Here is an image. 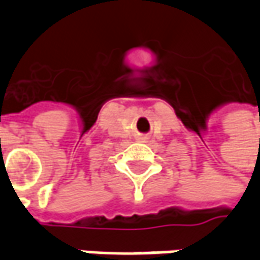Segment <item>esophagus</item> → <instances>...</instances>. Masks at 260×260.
Here are the masks:
<instances>
[{"mask_svg":"<svg viewBox=\"0 0 260 260\" xmlns=\"http://www.w3.org/2000/svg\"><path fill=\"white\" fill-rule=\"evenodd\" d=\"M138 141L146 142L147 141V136L146 135H138Z\"/></svg>","mask_w":260,"mask_h":260,"instance_id":"esophagus-1","label":"esophagus"}]
</instances>
